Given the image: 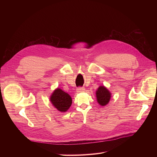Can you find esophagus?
<instances>
[{"label": "esophagus", "instance_id": "esophagus-1", "mask_svg": "<svg viewBox=\"0 0 157 157\" xmlns=\"http://www.w3.org/2000/svg\"><path fill=\"white\" fill-rule=\"evenodd\" d=\"M85 91V88L84 87H78L77 89V92L78 93H81V92H82V91Z\"/></svg>", "mask_w": 157, "mask_h": 157}]
</instances>
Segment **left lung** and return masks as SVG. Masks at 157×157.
<instances>
[{
	"label": "left lung",
	"mask_w": 157,
	"mask_h": 157,
	"mask_svg": "<svg viewBox=\"0 0 157 157\" xmlns=\"http://www.w3.org/2000/svg\"><path fill=\"white\" fill-rule=\"evenodd\" d=\"M96 94L98 102L102 106L107 105L111 98V93L104 86H101L98 87Z\"/></svg>",
	"instance_id": "obj_1"
}]
</instances>
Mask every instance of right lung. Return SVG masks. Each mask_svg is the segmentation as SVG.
I'll return each mask as SVG.
<instances>
[{
  "instance_id": "add662e5",
  "label": "right lung",
  "mask_w": 157,
  "mask_h": 157,
  "mask_svg": "<svg viewBox=\"0 0 157 157\" xmlns=\"http://www.w3.org/2000/svg\"><path fill=\"white\" fill-rule=\"evenodd\" d=\"M50 99L53 105L61 113L68 110L72 104L71 96L59 88L55 89Z\"/></svg>"
}]
</instances>
